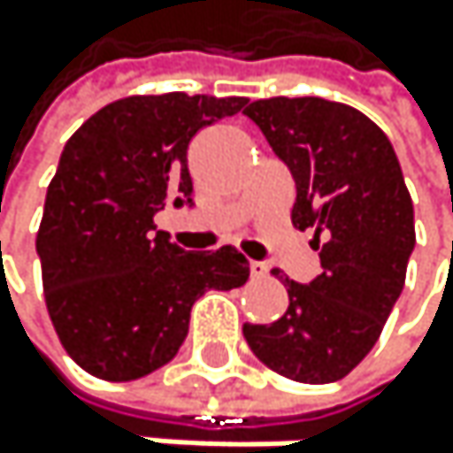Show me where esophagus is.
Instances as JSON below:
<instances>
[{
    "label": "esophagus",
    "mask_w": 453,
    "mask_h": 453,
    "mask_svg": "<svg viewBox=\"0 0 453 453\" xmlns=\"http://www.w3.org/2000/svg\"><path fill=\"white\" fill-rule=\"evenodd\" d=\"M250 272H252V277H266L269 274V264H264V260H252Z\"/></svg>",
    "instance_id": "esophagus-1"
}]
</instances>
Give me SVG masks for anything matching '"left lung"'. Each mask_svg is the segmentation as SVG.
<instances>
[{
    "label": "left lung",
    "mask_w": 453,
    "mask_h": 453,
    "mask_svg": "<svg viewBox=\"0 0 453 453\" xmlns=\"http://www.w3.org/2000/svg\"><path fill=\"white\" fill-rule=\"evenodd\" d=\"M244 113L296 181L290 219L315 228L320 274L288 288L269 326L244 323L250 350L299 383L345 378L378 342L416 247L413 201L386 133L361 111L323 97L255 100Z\"/></svg>",
    "instance_id": "8db88e82"
}]
</instances>
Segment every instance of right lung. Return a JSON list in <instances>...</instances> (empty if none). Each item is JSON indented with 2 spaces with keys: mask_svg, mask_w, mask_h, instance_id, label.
<instances>
[{
  "mask_svg": "<svg viewBox=\"0 0 453 453\" xmlns=\"http://www.w3.org/2000/svg\"><path fill=\"white\" fill-rule=\"evenodd\" d=\"M244 97L135 95L89 116L45 193L37 255L50 323L81 370L125 383L168 364L206 290L242 288L234 247L184 252L154 214L193 203L187 146Z\"/></svg>",
  "mask_w": 453,
  "mask_h": 453,
  "instance_id": "1",
  "label": "right lung"
}]
</instances>
